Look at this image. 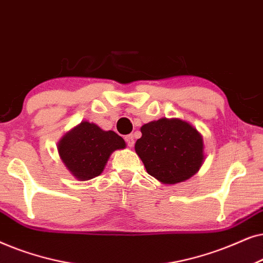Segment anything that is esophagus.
<instances>
[{
  "instance_id": "1",
  "label": "esophagus",
  "mask_w": 263,
  "mask_h": 263,
  "mask_svg": "<svg viewBox=\"0 0 263 263\" xmlns=\"http://www.w3.org/2000/svg\"><path fill=\"white\" fill-rule=\"evenodd\" d=\"M125 141H126V143H127V145L129 146V148H131V146H134V144H135V137L132 135L126 136Z\"/></svg>"
}]
</instances>
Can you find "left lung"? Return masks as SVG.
Returning a JSON list of instances; mask_svg holds the SVG:
<instances>
[{"label":"left lung","instance_id":"8db88e82","mask_svg":"<svg viewBox=\"0 0 263 263\" xmlns=\"http://www.w3.org/2000/svg\"><path fill=\"white\" fill-rule=\"evenodd\" d=\"M135 150L150 176L173 185L190 179L204 161L203 136L190 122L161 118L141 127Z\"/></svg>","mask_w":263,"mask_h":263}]
</instances>
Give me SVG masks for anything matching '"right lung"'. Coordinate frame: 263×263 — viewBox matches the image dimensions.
Segmentation results:
<instances>
[{"mask_svg": "<svg viewBox=\"0 0 263 263\" xmlns=\"http://www.w3.org/2000/svg\"><path fill=\"white\" fill-rule=\"evenodd\" d=\"M126 143L114 131H104L96 124L82 121L58 142L59 156L65 167L78 180L100 176L111 153L125 149Z\"/></svg>", "mask_w": 263, "mask_h": 263, "instance_id": "right-lung-1", "label": "right lung"}]
</instances>
